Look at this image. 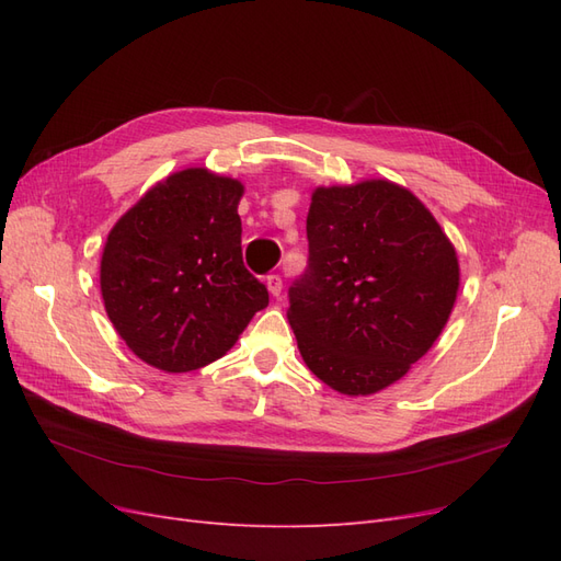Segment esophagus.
<instances>
[{
  "label": "esophagus",
  "instance_id": "34e87169",
  "mask_svg": "<svg viewBox=\"0 0 561 561\" xmlns=\"http://www.w3.org/2000/svg\"><path fill=\"white\" fill-rule=\"evenodd\" d=\"M266 287H268V293L278 299L280 293H283V278L278 274L266 276Z\"/></svg>",
  "mask_w": 561,
  "mask_h": 561
}]
</instances>
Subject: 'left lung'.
Listing matches in <instances>:
<instances>
[{
	"mask_svg": "<svg viewBox=\"0 0 561 561\" xmlns=\"http://www.w3.org/2000/svg\"><path fill=\"white\" fill-rule=\"evenodd\" d=\"M309 266L287 320L304 363L344 396L402 379L445 330L458 260L431 210L404 186H318L307 217Z\"/></svg>",
	"mask_w": 561,
	"mask_h": 561,
	"instance_id": "8db88e82",
	"label": "left lung"
}]
</instances>
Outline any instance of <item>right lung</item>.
<instances>
[{
    "mask_svg": "<svg viewBox=\"0 0 561 561\" xmlns=\"http://www.w3.org/2000/svg\"><path fill=\"white\" fill-rule=\"evenodd\" d=\"M239 180L186 168L118 219L100 262L114 330L147 365L206 367L236 344L268 304L243 266Z\"/></svg>",
    "mask_w": 561,
    "mask_h": 561,
    "instance_id": "obj_1",
    "label": "right lung"
}]
</instances>
